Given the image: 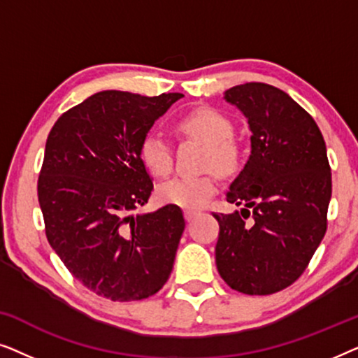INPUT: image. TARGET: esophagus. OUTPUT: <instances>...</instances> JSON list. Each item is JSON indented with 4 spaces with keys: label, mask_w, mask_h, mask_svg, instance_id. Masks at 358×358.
<instances>
[{
    "label": "esophagus",
    "mask_w": 358,
    "mask_h": 358,
    "mask_svg": "<svg viewBox=\"0 0 358 358\" xmlns=\"http://www.w3.org/2000/svg\"><path fill=\"white\" fill-rule=\"evenodd\" d=\"M197 215H199V212H195V210H185L184 217H185V220H187V222H192V220L197 217Z\"/></svg>",
    "instance_id": "esophagus-1"
}]
</instances>
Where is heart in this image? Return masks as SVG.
<instances>
[{
	"mask_svg": "<svg viewBox=\"0 0 358 358\" xmlns=\"http://www.w3.org/2000/svg\"><path fill=\"white\" fill-rule=\"evenodd\" d=\"M174 130L185 138L195 140L205 146L202 158L203 169H213L220 176L236 173L241 161V151L231 138L233 124L227 115L212 107H197L174 120ZM140 158L146 169L156 178H164L173 169V151L164 138L148 134L141 140ZM217 176H178L159 184L161 202L182 208H200L217 192Z\"/></svg>",
	"mask_w": 358,
	"mask_h": 358,
	"instance_id": "obj_1",
	"label": "heart"
}]
</instances>
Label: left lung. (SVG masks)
Wrapping results in <instances>:
<instances>
[{
    "mask_svg": "<svg viewBox=\"0 0 358 358\" xmlns=\"http://www.w3.org/2000/svg\"><path fill=\"white\" fill-rule=\"evenodd\" d=\"M224 99L243 112L252 135L248 163L227 194L244 208L213 215L215 261L233 290L272 295L305 272L324 238L332 192L326 143L315 119L275 86L246 83Z\"/></svg>",
    "mask_w": 358,
    "mask_h": 358,
    "instance_id": "obj_1",
    "label": "left lung"
}]
</instances>
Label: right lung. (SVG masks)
Masks as SVG:
<instances>
[{
    "label": "right lung",
    "mask_w": 358,
    "mask_h": 358,
    "mask_svg": "<svg viewBox=\"0 0 358 358\" xmlns=\"http://www.w3.org/2000/svg\"><path fill=\"white\" fill-rule=\"evenodd\" d=\"M180 97L101 91L48 134L37 182L47 239L76 280L112 301L155 295L173 271L184 215L173 203L138 213L153 190L140 145Z\"/></svg>",
    "instance_id": "add662e5"
}]
</instances>
